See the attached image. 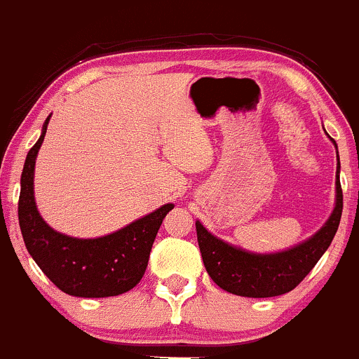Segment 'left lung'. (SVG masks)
I'll use <instances>...</instances> for the list:
<instances>
[{"label":"left lung","mask_w":359,"mask_h":359,"mask_svg":"<svg viewBox=\"0 0 359 359\" xmlns=\"http://www.w3.org/2000/svg\"><path fill=\"white\" fill-rule=\"evenodd\" d=\"M332 142L335 144L334 139ZM339 170L341 165L335 175L337 199L329 222L311 239L289 251L275 255H252L211 236L199 222H196L203 262L215 284L227 292L244 297H273L297 287L330 246L339 229L342 215V187Z\"/></svg>","instance_id":"8db88e82"}]
</instances>
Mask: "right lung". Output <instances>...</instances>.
Returning a JSON list of instances; mask_svg holds the SVG:
<instances>
[{"instance_id": "obj_1", "label": "right lung", "mask_w": 359, "mask_h": 359, "mask_svg": "<svg viewBox=\"0 0 359 359\" xmlns=\"http://www.w3.org/2000/svg\"><path fill=\"white\" fill-rule=\"evenodd\" d=\"M48 122L50 116L22 170L18 224L25 248L53 284L70 296L110 297L127 292L144 275L154 237L173 205L161 206L118 232L97 239H75L48 227L34 201V165Z\"/></svg>"}]
</instances>
